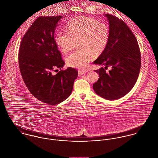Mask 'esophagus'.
<instances>
[{
  "label": "esophagus",
  "instance_id": "esophagus-1",
  "mask_svg": "<svg viewBox=\"0 0 158 158\" xmlns=\"http://www.w3.org/2000/svg\"><path fill=\"white\" fill-rule=\"evenodd\" d=\"M87 72L86 70H78V75L79 76H81L85 73H86Z\"/></svg>",
  "mask_w": 158,
  "mask_h": 158
}]
</instances>
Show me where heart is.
<instances>
[{
	"label": "heart",
	"mask_w": 158,
	"mask_h": 158,
	"mask_svg": "<svg viewBox=\"0 0 158 158\" xmlns=\"http://www.w3.org/2000/svg\"><path fill=\"white\" fill-rule=\"evenodd\" d=\"M68 31H59L55 41L58 48L67 53L78 43L80 49L70 53L66 61L70 67L86 68L92 56H98L105 50L110 39V29L105 23L88 17H80L70 21Z\"/></svg>",
	"instance_id": "1"
}]
</instances>
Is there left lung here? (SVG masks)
Segmentation results:
<instances>
[{"mask_svg": "<svg viewBox=\"0 0 158 158\" xmlns=\"http://www.w3.org/2000/svg\"><path fill=\"white\" fill-rule=\"evenodd\" d=\"M104 16L109 22V42L94 64L111 66V69L108 73L103 68L95 70L100 78L93 85V89L102 98L114 100L125 96L135 86L141 56L135 36L128 25L113 15Z\"/></svg>", "mask_w": 158, "mask_h": 158, "instance_id": "left-lung-1", "label": "left lung"}]
</instances>
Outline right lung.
Segmentation results:
<instances>
[{
    "label": "right lung",
    "mask_w": 158,
    "mask_h": 158,
    "mask_svg": "<svg viewBox=\"0 0 158 158\" xmlns=\"http://www.w3.org/2000/svg\"><path fill=\"white\" fill-rule=\"evenodd\" d=\"M61 16L39 17L23 37L19 65L23 81L31 94L48 105H57L70 95L78 71L72 68L53 74L65 64L54 34Z\"/></svg>",
    "instance_id": "add662e5"
}]
</instances>
